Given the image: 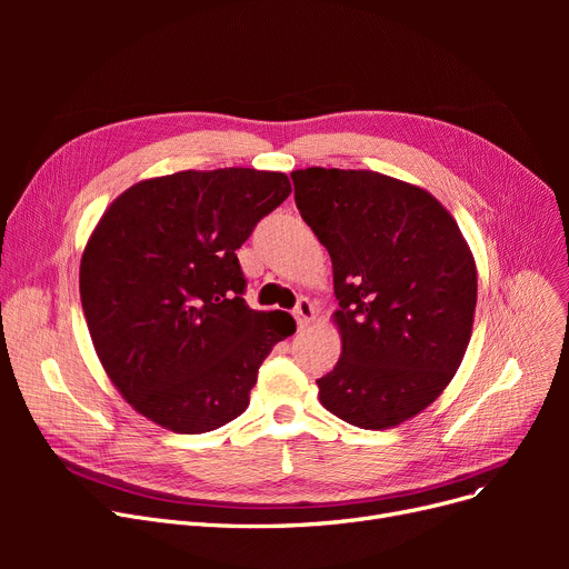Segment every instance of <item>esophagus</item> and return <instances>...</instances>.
Masks as SVG:
<instances>
[{
	"instance_id": "obj_1",
	"label": "esophagus",
	"mask_w": 569,
	"mask_h": 569,
	"mask_svg": "<svg viewBox=\"0 0 569 569\" xmlns=\"http://www.w3.org/2000/svg\"><path fill=\"white\" fill-rule=\"evenodd\" d=\"M292 313H295L297 325H300L302 330H305L307 325H311V322L316 320V305H313L311 300H307V297H302V300L297 302V307H295V311H292Z\"/></svg>"
}]
</instances>
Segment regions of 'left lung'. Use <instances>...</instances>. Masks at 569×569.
<instances>
[{"label":"left lung","mask_w":569,"mask_h":569,"mask_svg":"<svg viewBox=\"0 0 569 569\" xmlns=\"http://www.w3.org/2000/svg\"><path fill=\"white\" fill-rule=\"evenodd\" d=\"M302 219L332 258L341 335L320 403L360 429L431 406L466 355L477 267L455 217L422 187L373 170L290 172Z\"/></svg>","instance_id":"obj_1"}]
</instances>
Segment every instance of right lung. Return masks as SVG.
I'll use <instances>...</instances> for the list:
<instances>
[{
	"label": "right lung",
	"instance_id": "obj_1",
	"mask_svg": "<svg viewBox=\"0 0 569 569\" xmlns=\"http://www.w3.org/2000/svg\"><path fill=\"white\" fill-rule=\"evenodd\" d=\"M288 174L182 170L117 196L87 239L80 302L99 360L133 410L174 433L214 431L249 406L258 369L295 332L253 311L237 260L290 196Z\"/></svg>",
	"mask_w": 569,
	"mask_h": 569
}]
</instances>
